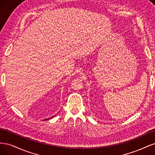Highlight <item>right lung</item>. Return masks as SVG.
Segmentation results:
<instances>
[{"label": "right lung", "mask_w": 155, "mask_h": 155, "mask_svg": "<svg viewBox=\"0 0 155 155\" xmlns=\"http://www.w3.org/2000/svg\"><path fill=\"white\" fill-rule=\"evenodd\" d=\"M55 116H52V117H51V118H53V117H54ZM50 118H47V119H45V120H49Z\"/></svg>", "instance_id": "obj_1"}]
</instances>
